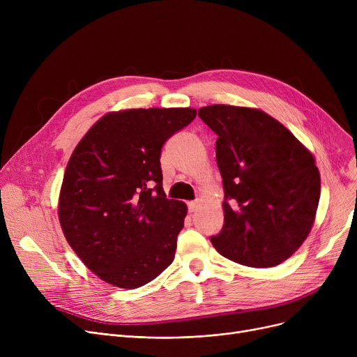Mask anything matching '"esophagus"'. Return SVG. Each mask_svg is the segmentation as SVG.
Masks as SVG:
<instances>
[{
  "label": "esophagus",
  "instance_id": "1",
  "mask_svg": "<svg viewBox=\"0 0 357 357\" xmlns=\"http://www.w3.org/2000/svg\"><path fill=\"white\" fill-rule=\"evenodd\" d=\"M195 210H197V202H195V201L188 202V211H190V213H194Z\"/></svg>",
  "mask_w": 357,
  "mask_h": 357
}]
</instances>
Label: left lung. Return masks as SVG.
Segmentation results:
<instances>
[{
  "mask_svg": "<svg viewBox=\"0 0 357 357\" xmlns=\"http://www.w3.org/2000/svg\"><path fill=\"white\" fill-rule=\"evenodd\" d=\"M199 119L218 136L224 224L213 246L252 268L282 264L307 238L320 199L312 155L266 112L210 105Z\"/></svg>",
  "mask_w": 357,
  "mask_h": 357,
  "instance_id": "obj_1",
  "label": "left lung"
}]
</instances>
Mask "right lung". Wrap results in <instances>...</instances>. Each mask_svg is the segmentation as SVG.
<instances>
[{
  "label": "right lung",
  "instance_id": "obj_1",
  "mask_svg": "<svg viewBox=\"0 0 357 357\" xmlns=\"http://www.w3.org/2000/svg\"><path fill=\"white\" fill-rule=\"evenodd\" d=\"M195 116L194 108L111 112L75 147L59 221L73 252L105 282L135 289L174 261L186 205L163 192L160 152Z\"/></svg>",
  "mask_w": 357,
  "mask_h": 357
}]
</instances>
